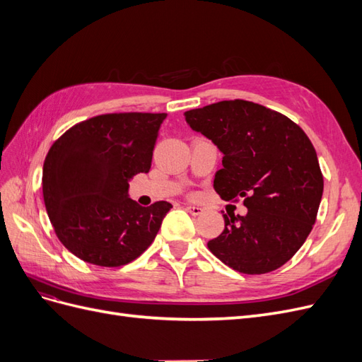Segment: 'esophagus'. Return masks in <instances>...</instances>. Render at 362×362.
Listing matches in <instances>:
<instances>
[{
  "label": "esophagus",
  "instance_id": "obj_1",
  "mask_svg": "<svg viewBox=\"0 0 362 362\" xmlns=\"http://www.w3.org/2000/svg\"><path fill=\"white\" fill-rule=\"evenodd\" d=\"M185 210H187L192 216H199V214H202V208L201 206H198V205H187L185 206Z\"/></svg>",
  "mask_w": 362,
  "mask_h": 362
}]
</instances>
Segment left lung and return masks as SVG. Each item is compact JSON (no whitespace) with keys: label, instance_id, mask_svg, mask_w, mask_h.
Wrapping results in <instances>:
<instances>
[{"label":"left lung","instance_id":"obj_1","mask_svg":"<svg viewBox=\"0 0 362 362\" xmlns=\"http://www.w3.org/2000/svg\"><path fill=\"white\" fill-rule=\"evenodd\" d=\"M187 124L222 151L214 190L243 199L246 216L223 214V233L206 243L231 269L262 275L305 243L323 194L315 149L291 119L250 101H221L184 113Z\"/></svg>","mask_w":362,"mask_h":362}]
</instances>
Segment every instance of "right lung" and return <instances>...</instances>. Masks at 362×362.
I'll use <instances>...</instances> for the list:
<instances>
[{"mask_svg":"<svg viewBox=\"0 0 362 362\" xmlns=\"http://www.w3.org/2000/svg\"><path fill=\"white\" fill-rule=\"evenodd\" d=\"M166 113H107L75 124L43 163V202L56 235L75 257L120 267L154 242L172 204L141 206L128 180L151 169Z\"/></svg>","mask_w":362,"mask_h":362,"instance_id":"add662e5","label":"right lung"}]
</instances>
